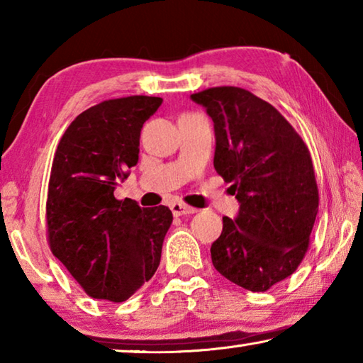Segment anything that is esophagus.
<instances>
[{"mask_svg": "<svg viewBox=\"0 0 363 363\" xmlns=\"http://www.w3.org/2000/svg\"><path fill=\"white\" fill-rule=\"evenodd\" d=\"M169 208H171V211H173L174 216H187V214L196 213L195 208L187 206V205H184V203H173Z\"/></svg>", "mask_w": 363, "mask_h": 363, "instance_id": "esophagus-1", "label": "esophagus"}]
</instances>
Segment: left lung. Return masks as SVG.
Here are the masks:
<instances>
[{"label":"left lung","mask_w":363,"mask_h":363,"mask_svg":"<svg viewBox=\"0 0 363 363\" xmlns=\"http://www.w3.org/2000/svg\"><path fill=\"white\" fill-rule=\"evenodd\" d=\"M214 123V169L240 203L211 245L232 284L266 291L298 269L309 247L318 190L309 149L275 107L235 86L190 96Z\"/></svg>","instance_id":"obj_1"}]
</instances>
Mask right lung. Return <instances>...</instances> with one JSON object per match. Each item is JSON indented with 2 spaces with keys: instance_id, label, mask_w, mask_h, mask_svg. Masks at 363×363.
Returning a JSON list of instances; mask_svg holds the SVG:
<instances>
[{
  "instance_id": "add662e5",
  "label": "right lung",
  "mask_w": 363,
  "mask_h": 363,
  "mask_svg": "<svg viewBox=\"0 0 363 363\" xmlns=\"http://www.w3.org/2000/svg\"><path fill=\"white\" fill-rule=\"evenodd\" d=\"M162 102L104 101L79 113L57 145L46 201L49 245L91 298L123 303L160 264L173 213L113 192L138 164L140 130Z\"/></svg>"
}]
</instances>
